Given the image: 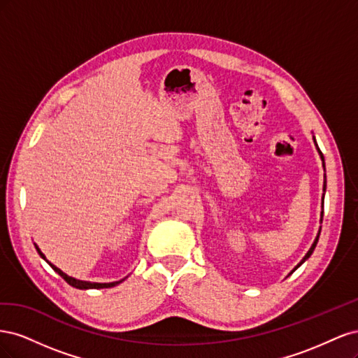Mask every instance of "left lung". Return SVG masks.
Returning <instances> with one entry per match:
<instances>
[{"instance_id": "1", "label": "left lung", "mask_w": 358, "mask_h": 358, "mask_svg": "<svg viewBox=\"0 0 358 358\" xmlns=\"http://www.w3.org/2000/svg\"><path fill=\"white\" fill-rule=\"evenodd\" d=\"M313 143H315V146H317V149H318V152H320V155H321V159H322V167L324 169H326V164H324V157H322V152H321V150H320V148H318V145H317V140H315V137H313ZM324 178H326V176H324ZM322 189H324V192H326V179H324V187H322ZM322 203H324V194H322ZM322 213L324 212H321V222H322ZM320 233H321V229H320V231H318V234H317V237H315V241H313V243H312V246H310V249H309V251H308V254L305 255V257H303V259H301V262L294 267V270L296 268H299L303 263H305L306 262V259L312 255V252H313V249H315V246H317V243H318V239H320ZM294 270H292V272H294ZM291 272V273H292ZM289 273V275H291Z\"/></svg>"}]
</instances>
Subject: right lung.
I'll return each instance as SVG.
<instances>
[{"label": "right lung", "mask_w": 358, "mask_h": 358, "mask_svg": "<svg viewBox=\"0 0 358 358\" xmlns=\"http://www.w3.org/2000/svg\"><path fill=\"white\" fill-rule=\"evenodd\" d=\"M34 246H36V249H37V252L40 254V257L45 259V262L55 270V272L66 280V282L69 284V285H71V287H74V288H79V289H91V288H112V287H115V285H117V284H121L124 279H121V280H116V282H104V284H100V282H90V280H80V279H76V278H71V276H69L67 273H64L61 268H58L57 266H53L50 262H48L46 259V257H45V254H43L41 251H40V248L34 243Z\"/></svg>", "instance_id": "1"}]
</instances>
